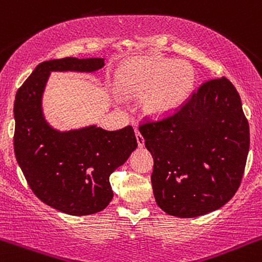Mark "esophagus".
Returning a JSON list of instances; mask_svg holds the SVG:
<instances>
[{
	"label": "esophagus",
	"instance_id": "obj_1",
	"mask_svg": "<svg viewBox=\"0 0 262 262\" xmlns=\"http://www.w3.org/2000/svg\"><path fill=\"white\" fill-rule=\"evenodd\" d=\"M136 137H137V142H138V145L142 148V146H144V138H143L142 134L139 133V130L136 129Z\"/></svg>",
	"mask_w": 262,
	"mask_h": 262
}]
</instances>
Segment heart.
<instances>
[{
    "instance_id": "b5f03b06",
    "label": "heart",
    "mask_w": 262,
    "mask_h": 262,
    "mask_svg": "<svg viewBox=\"0 0 262 262\" xmlns=\"http://www.w3.org/2000/svg\"><path fill=\"white\" fill-rule=\"evenodd\" d=\"M117 91L125 97H142L145 114L153 118L169 116L190 96L194 73L177 59L145 56L128 59L118 68Z\"/></svg>"
}]
</instances>
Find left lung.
<instances>
[{"mask_svg": "<svg viewBox=\"0 0 262 262\" xmlns=\"http://www.w3.org/2000/svg\"><path fill=\"white\" fill-rule=\"evenodd\" d=\"M154 159L158 206L177 217L217 210L235 195L250 146L249 123L228 78L200 85L173 116L139 126Z\"/></svg>", "mask_w": 262, "mask_h": 262, "instance_id": "8db88e82", "label": "left lung"}]
</instances>
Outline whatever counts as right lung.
<instances>
[{
	"label": "right lung",
	"mask_w": 262,
	"mask_h": 262,
	"mask_svg": "<svg viewBox=\"0 0 262 262\" xmlns=\"http://www.w3.org/2000/svg\"><path fill=\"white\" fill-rule=\"evenodd\" d=\"M104 58L51 59L39 63L16 93L14 154L37 198L68 215L102 211L113 199L109 177L138 143L132 125L105 130L97 125L54 129L46 120L42 97L52 72L92 73Z\"/></svg>",
	"instance_id": "add662e5"
}]
</instances>
